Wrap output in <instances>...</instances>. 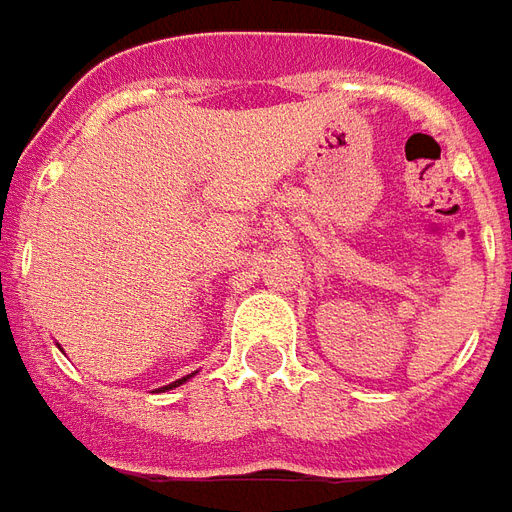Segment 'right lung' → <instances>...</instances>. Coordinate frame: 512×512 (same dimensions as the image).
<instances>
[{"instance_id": "obj_1", "label": "right lung", "mask_w": 512, "mask_h": 512, "mask_svg": "<svg viewBox=\"0 0 512 512\" xmlns=\"http://www.w3.org/2000/svg\"><path fill=\"white\" fill-rule=\"evenodd\" d=\"M186 379H189V376H183V379H178V382H172V384H167V387H164V390H172V387H181L183 382H186Z\"/></svg>"}]
</instances>
